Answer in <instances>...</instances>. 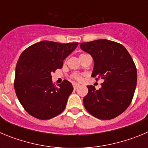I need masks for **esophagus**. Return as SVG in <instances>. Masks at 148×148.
Masks as SVG:
<instances>
[{
  "mask_svg": "<svg viewBox=\"0 0 148 148\" xmlns=\"http://www.w3.org/2000/svg\"><path fill=\"white\" fill-rule=\"evenodd\" d=\"M73 88H74V90H76L77 88H78V87H79V84H75V83H73Z\"/></svg>",
  "mask_w": 148,
  "mask_h": 148,
  "instance_id": "1",
  "label": "esophagus"
}]
</instances>
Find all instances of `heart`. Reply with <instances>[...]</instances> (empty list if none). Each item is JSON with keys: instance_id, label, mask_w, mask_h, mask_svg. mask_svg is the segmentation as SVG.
<instances>
[{"instance_id": "obj_1", "label": "heart", "mask_w": 148, "mask_h": 148, "mask_svg": "<svg viewBox=\"0 0 148 148\" xmlns=\"http://www.w3.org/2000/svg\"><path fill=\"white\" fill-rule=\"evenodd\" d=\"M70 78H71L72 79H73V80L78 81V82H79V81H81L82 79V77L81 76V75L78 74V73H73V74L70 75Z\"/></svg>"}]
</instances>
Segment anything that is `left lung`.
Returning <instances> with one entry per match:
<instances>
[{
  "label": "left lung",
  "mask_w": 148,
  "mask_h": 148,
  "mask_svg": "<svg viewBox=\"0 0 148 148\" xmlns=\"http://www.w3.org/2000/svg\"><path fill=\"white\" fill-rule=\"evenodd\" d=\"M80 47L93 58L92 77L104 80L99 90L87 86L84 108L99 119L116 118L129 107L135 92L137 70L131 56L121 44L106 39L81 43Z\"/></svg>",
  "instance_id": "8db88e82"
}]
</instances>
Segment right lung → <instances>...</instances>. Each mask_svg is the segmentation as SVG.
<instances>
[{"label": "right lung", "instance_id": "add662e5", "mask_svg": "<svg viewBox=\"0 0 148 148\" xmlns=\"http://www.w3.org/2000/svg\"><path fill=\"white\" fill-rule=\"evenodd\" d=\"M78 44L42 40L21 53L15 68L14 87L18 100L29 114L47 120L56 117L65 109L73 85L64 80L56 87L51 73L62 68L64 60Z\"/></svg>", "mask_w": 148, "mask_h": 148}]
</instances>
